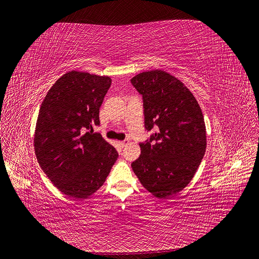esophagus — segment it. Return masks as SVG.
<instances>
[{
  "instance_id": "1",
  "label": "esophagus",
  "mask_w": 259,
  "mask_h": 259,
  "mask_svg": "<svg viewBox=\"0 0 259 259\" xmlns=\"http://www.w3.org/2000/svg\"><path fill=\"white\" fill-rule=\"evenodd\" d=\"M129 143V140H123V141H121V142H119V145L121 146V147H124L126 146L127 144Z\"/></svg>"
}]
</instances>
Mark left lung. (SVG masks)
<instances>
[{"mask_svg":"<svg viewBox=\"0 0 259 259\" xmlns=\"http://www.w3.org/2000/svg\"><path fill=\"white\" fill-rule=\"evenodd\" d=\"M131 84L143 98L145 128L141 156L131 163L141 184L159 198L177 194L192 180L206 151L202 110L184 83L162 70L142 72Z\"/></svg>","mask_w":259,"mask_h":259,"instance_id":"obj_1","label":"left lung"}]
</instances>
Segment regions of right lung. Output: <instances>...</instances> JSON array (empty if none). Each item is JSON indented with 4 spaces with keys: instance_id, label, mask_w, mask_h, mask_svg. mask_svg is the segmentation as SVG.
<instances>
[{
    "instance_id": "obj_1",
    "label": "right lung",
    "mask_w": 259,
    "mask_h": 259,
    "mask_svg": "<svg viewBox=\"0 0 259 259\" xmlns=\"http://www.w3.org/2000/svg\"><path fill=\"white\" fill-rule=\"evenodd\" d=\"M112 80L70 71L48 92L38 114L34 146L40 167L61 192L86 198L103 184L118 152L93 128Z\"/></svg>"
}]
</instances>
